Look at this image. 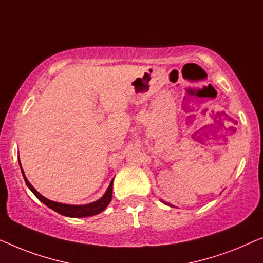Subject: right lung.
I'll return each mask as SVG.
<instances>
[{"label":"right lung","mask_w":263,"mask_h":263,"mask_svg":"<svg viewBox=\"0 0 263 263\" xmlns=\"http://www.w3.org/2000/svg\"><path fill=\"white\" fill-rule=\"evenodd\" d=\"M22 175H24L25 182L27 184L29 190H31L36 198L39 199L40 201L44 202L47 207L52 209L53 211H56L59 214H63V216L66 217H73V218H81V217H90V216H95L100 212H102L103 210L106 209L108 204L112 200V190H113V181L110 182L108 190L105 193V195L100 199V200L91 202V204L88 205H82V206H76V205H66V204H61V202H56V201H51L49 199H46L45 197H43L42 194H39L36 192L31 183L28 182V180L26 179L24 170L21 168Z\"/></svg>","instance_id":"right-lung-1"}]
</instances>
